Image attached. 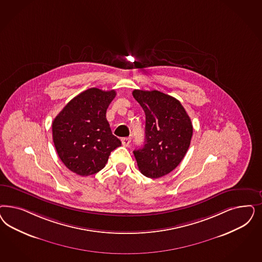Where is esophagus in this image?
Wrapping results in <instances>:
<instances>
[{
	"instance_id": "esophagus-1",
	"label": "esophagus",
	"mask_w": 262,
	"mask_h": 262,
	"mask_svg": "<svg viewBox=\"0 0 262 262\" xmlns=\"http://www.w3.org/2000/svg\"><path fill=\"white\" fill-rule=\"evenodd\" d=\"M121 143L124 145V146H128L130 143H131V138L130 137H127V138H122L121 139Z\"/></svg>"
}]
</instances>
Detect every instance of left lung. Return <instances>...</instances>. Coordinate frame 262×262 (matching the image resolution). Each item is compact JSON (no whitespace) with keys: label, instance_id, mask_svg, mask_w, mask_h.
I'll use <instances>...</instances> for the list:
<instances>
[{"label":"left lung","instance_id":"8db88e82","mask_svg":"<svg viewBox=\"0 0 262 262\" xmlns=\"http://www.w3.org/2000/svg\"><path fill=\"white\" fill-rule=\"evenodd\" d=\"M132 94L145 114L144 145L133 152L138 167L147 178H161L184 158L193 136L191 118L170 95L141 90Z\"/></svg>","mask_w":262,"mask_h":262}]
</instances>
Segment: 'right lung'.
Instances as JSON below:
<instances>
[{"label": "right lung", "instance_id": "add662e5", "mask_svg": "<svg viewBox=\"0 0 262 262\" xmlns=\"http://www.w3.org/2000/svg\"><path fill=\"white\" fill-rule=\"evenodd\" d=\"M116 94L114 90L89 89L68 102L53 120V142L59 159L79 176L101 170L111 152L121 145L106 118Z\"/></svg>", "mask_w": 262, "mask_h": 262}]
</instances>
